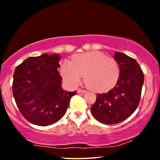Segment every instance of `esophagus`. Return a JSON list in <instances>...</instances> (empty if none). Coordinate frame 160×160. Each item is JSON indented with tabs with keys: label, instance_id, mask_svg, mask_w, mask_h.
Instances as JSON below:
<instances>
[{
	"label": "esophagus",
	"instance_id": "34e87169",
	"mask_svg": "<svg viewBox=\"0 0 160 160\" xmlns=\"http://www.w3.org/2000/svg\"><path fill=\"white\" fill-rule=\"evenodd\" d=\"M87 91L86 90H82V89H80V88H79L78 90V93L79 94H84V93H86Z\"/></svg>",
	"mask_w": 160,
	"mask_h": 160
}]
</instances>
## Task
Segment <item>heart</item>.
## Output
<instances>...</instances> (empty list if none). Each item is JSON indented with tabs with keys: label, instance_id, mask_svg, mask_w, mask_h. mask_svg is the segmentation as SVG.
Segmentation results:
<instances>
[{
	"label": "heart",
	"instance_id": "obj_1",
	"mask_svg": "<svg viewBox=\"0 0 160 160\" xmlns=\"http://www.w3.org/2000/svg\"><path fill=\"white\" fill-rule=\"evenodd\" d=\"M60 74L71 87L78 86L84 74L85 81L90 88L96 92H106L116 85L120 69L114 58L93 51L75 54L72 60H64L60 66Z\"/></svg>",
	"mask_w": 160,
	"mask_h": 160
}]
</instances>
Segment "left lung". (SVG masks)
<instances>
[{"label":"left lung","mask_w":160,"mask_h":160,"mask_svg":"<svg viewBox=\"0 0 160 160\" xmlns=\"http://www.w3.org/2000/svg\"><path fill=\"white\" fill-rule=\"evenodd\" d=\"M114 58L120 69L118 81L108 92L97 94L91 108L93 117L107 125L122 122L135 112L144 82V74L136 60L118 52Z\"/></svg>","instance_id":"obj_1"}]
</instances>
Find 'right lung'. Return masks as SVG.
Wrapping results in <instances>:
<instances>
[{
	"mask_svg": "<svg viewBox=\"0 0 160 160\" xmlns=\"http://www.w3.org/2000/svg\"><path fill=\"white\" fill-rule=\"evenodd\" d=\"M60 60L59 54H43L30 57L15 68L14 98L21 114L32 124L46 126L59 121L76 94L62 88Z\"/></svg>",
	"mask_w": 160,
	"mask_h": 160,
	"instance_id": "add662e5",
	"label": "right lung"
}]
</instances>
